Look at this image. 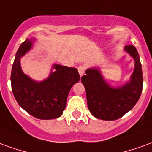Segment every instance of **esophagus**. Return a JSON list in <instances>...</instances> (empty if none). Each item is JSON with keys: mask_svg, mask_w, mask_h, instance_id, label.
Masks as SVG:
<instances>
[{"mask_svg": "<svg viewBox=\"0 0 152 152\" xmlns=\"http://www.w3.org/2000/svg\"><path fill=\"white\" fill-rule=\"evenodd\" d=\"M85 66L84 65H80V66H78V68H77V70H78V73H79V75H80L81 77L84 75V72H85Z\"/></svg>", "mask_w": 152, "mask_h": 152, "instance_id": "1", "label": "esophagus"}]
</instances>
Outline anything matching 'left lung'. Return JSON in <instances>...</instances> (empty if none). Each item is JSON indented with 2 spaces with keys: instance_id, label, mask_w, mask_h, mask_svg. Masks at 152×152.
Masks as SVG:
<instances>
[{
  "instance_id": "obj_1",
  "label": "left lung",
  "mask_w": 152,
  "mask_h": 152,
  "mask_svg": "<svg viewBox=\"0 0 152 152\" xmlns=\"http://www.w3.org/2000/svg\"><path fill=\"white\" fill-rule=\"evenodd\" d=\"M124 51L134 60V69L129 80L120 87H112L106 82L98 67L87 69L81 81L87 93V107L96 118L114 121L131 110L142 90V71L138 51L132 45Z\"/></svg>"
}]
</instances>
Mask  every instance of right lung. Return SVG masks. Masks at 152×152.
Segmentation results:
<instances>
[{"mask_svg":"<svg viewBox=\"0 0 152 152\" xmlns=\"http://www.w3.org/2000/svg\"><path fill=\"white\" fill-rule=\"evenodd\" d=\"M35 41V38L26 39L15 55L10 77L12 91L20 107L33 117L41 120L58 118L65 108L69 91L80 76L76 68L58 64L53 65L49 76L40 82L24 74L20 61Z\"/></svg>","mask_w":152,"mask_h":152,"instance_id":"1","label":"right lung"}]
</instances>
